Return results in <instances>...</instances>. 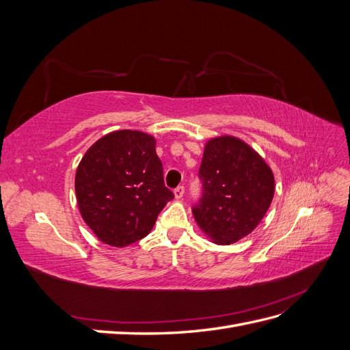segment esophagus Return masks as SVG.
Listing matches in <instances>:
<instances>
[{
  "instance_id": "esophagus-1",
  "label": "esophagus",
  "mask_w": 350,
  "mask_h": 350,
  "mask_svg": "<svg viewBox=\"0 0 350 350\" xmlns=\"http://www.w3.org/2000/svg\"><path fill=\"white\" fill-rule=\"evenodd\" d=\"M184 193H185V187H184V185H179V187H176V188H175V191H174L175 198H183V197H184Z\"/></svg>"
}]
</instances>
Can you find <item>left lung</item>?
I'll list each match as a JSON object with an SVG mask.
<instances>
[{"label":"left lung","mask_w":350,"mask_h":350,"mask_svg":"<svg viewBox=\"0 0 350 350\" xmlns=\"http://www.w3.org/2000/svg\"><path fill=\"white\" fill-rule=\"evenodd\" d=\"M198 176L203 194L193 215L201 230L219 245L251 234L271 204V169L237 137L221 135L207 142Z\"/></svg>","instance_id":"left-lung-1"}]
</instances>
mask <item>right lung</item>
I'll list each match as a JSON object with an SVG mask.
<instances>
[{
	"instance_id": "obj_1",
	"label": "right lung",
	"mask_w": 350,
	"mask_h": 350,
	"mask_svg": "<svg viewBox=\"0 0 350 350\" xmlns=\"http://www.w3.org/2000/svg\"><path fill=\"white\" fill-rule=\"evenodd\" d=\"M81 217L102 242L126 247L149 235L174 198L165 187L156 140L142 131L103 135L84 153L76 172Z\"/></svg>"
}]
</instances>
